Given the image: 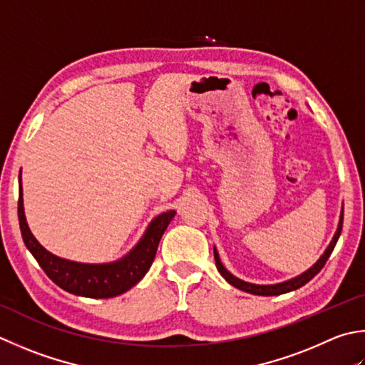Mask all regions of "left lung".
Segmentation results:
<instances>
[{"instance_id":"8db88e82","label":"left lung","mask_w":365,"mask_h":365,"mask_svg":"<svg viewBox=\"0 0 365 365\" xmlns=\"http://www.w3.org/2000/svg\"><path fill=\"white\" fill-rule=\"evenodd\" d=\"M341 225H344V209H341V213H340V221H339L337 231H335L329 247L326 248V252H324L323 255H321V258H319L315 264H313V266H312L309 270H305L304 274H301V275L296 277V278H291V280L277 283V284H255V283H248V282L240 280V278L234 277V275L230 272V270H227V269L223 266V264H221L217 248L213 247V255H215L217 269H218V272H220L221 275H223V278H225V280H226L227 283L232 284V287H235V288L242 289V291L250 292V294H256V296H278V294H284V292L294 291V289H297V288L304 287L305 283H309V282L312 280V278L315 277V275L319 272V270L324 267L326 261L329 259L332 250H334L335 244H337V240H339V237H340V234H341Z\"/></svg>"}]
</instances>
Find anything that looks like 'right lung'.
<instances>
[{
  "label": "right lung",
  "instance_id": "obj_1",
  "mask_svg": "<svg viewBox=\"0 0 365 365\" xmlns=\"http://www.w3.org/2000/svg\"><path fill=\"white\" fill-rule=\"evenodd\" d=\"M174 217L175 210H169L153 218L138 245L118 261L83 264L63 259L47 252L28 227L24 210L21 178L19 175V223L25 245L50 280L58 284L61 289L76 296L109 299L123 294L134 284H138L152 266L163 234Z\"/></svg>",
  "mask_w": 365,
  "mask_h": 365
}]
</instances>
